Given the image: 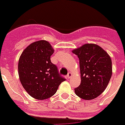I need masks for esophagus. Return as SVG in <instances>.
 Segmentation results:
<instances>
[{
    "label": "esophagus",
    "instance_id": "obj_1",
    "mask_svg": "<svg viewBox=\"0 0 125 125\" xmlns=\"http://www.w3.org/2000/svg\"><path fill=\"white\" fill-rule=\"evenodd\" d=\"M71 76H72V73H68V74L67 75V78L70 79Z\"/></svg>",
    "mask_w": 125,
    "mask_h": 125
}]
</instances>
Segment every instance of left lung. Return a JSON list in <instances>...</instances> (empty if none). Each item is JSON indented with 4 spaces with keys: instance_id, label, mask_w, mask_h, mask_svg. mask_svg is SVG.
Segmentation results:
<instances>
[{
    "instance_id": "obj_1",
    "label": "left lung",
    "mask_w": 125,
    "mask_h": 125,
    "mask_svg": "<svg viewBox=\"0 0 125 125\" xmlns=\"http://www.w3.org/2000/svg\"><path fill=\"white\" fill-rule=\"evenodd\" d=\"M72 52L80 60L81 83L74 89L82 99L91 100L102 94L112 74L111 58L102 47L95 43H85Z\"/></svg>"
}]
</instances>
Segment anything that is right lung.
<instances>
[{"label":"right lung","instance_id":"1","mask_svg":"<svg viewBox=\"0 0 125 125\" xmlns=\"http://www.w3.org/2000/svg\"><path fill=\"white\" fill-rule=\"evenodd\" d=\"M54 52L49 42L41 40L31 43L22 52L18 64L22 85L33 98H51L65 79L60 76L57 67L51 62Z\"/></svg>","mask_w":125,"mask_h":125}]
</instances>
